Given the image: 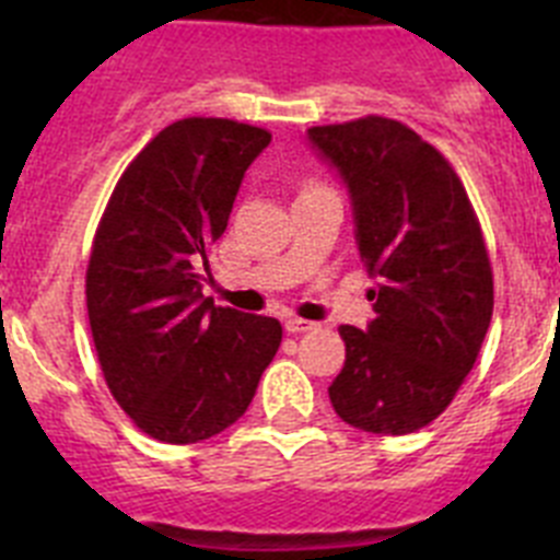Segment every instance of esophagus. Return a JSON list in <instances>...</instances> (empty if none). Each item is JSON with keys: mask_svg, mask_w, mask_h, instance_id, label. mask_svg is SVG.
<instances>
[{"mask_svg": "<svg viewBox=\"0 0 560 560\" xmlns=\"http://www.w3.org/2000/svg\"><path fill=\"white\" fill-rule=\"evenodd\" d=\"M285 330L289 334H308V330H316V323H308V319H300V316H291V319H285Z\"/></svg>", "mask_w": 560, "mask_h": 560, "instance_id": "esophagus-1", "label": "esophagus"}]
</instances>
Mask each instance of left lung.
Segmentation results:
<instances>
[{
  "instance_id": "left-lung-1",
  "label": "left lung",
  "mask_w": 560,
  "mask_h": 560,
  "mask_svg": "<svg viewBox=\"0 0 560 560\" xmlns=\"http://www.w3.org/2000/svg\"><path fill=\"white\" fill-rule=\"evenodd\" d=\"M353 201L355 246L375 280L368 330L341 325L328 387L345 423L373 434L429 427L471 373L493 314L479 219L446 156L409 126L361 117L308 128Z\"/></svg>"
}]
</instances>
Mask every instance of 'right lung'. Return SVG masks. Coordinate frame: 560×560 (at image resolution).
<instances>
[{
    "label": "right lung",
    "mask_w": 560,
    "mask_h": 560,
    "mask_svg": "<svg viewBox=\"0 0 560 560\" xmlns=\"http://www.w3.org/2000/svg\"><path fill=\"white\" fill-rule=\"evenodd\" d=\"M266 128L185 117L122 171L86 269V308L103 378L145 434L187 446L232 427L255 398L283 328L201 294Z\"/></svg>",
    "instance_id": "obj_1"
}]
</instances>
